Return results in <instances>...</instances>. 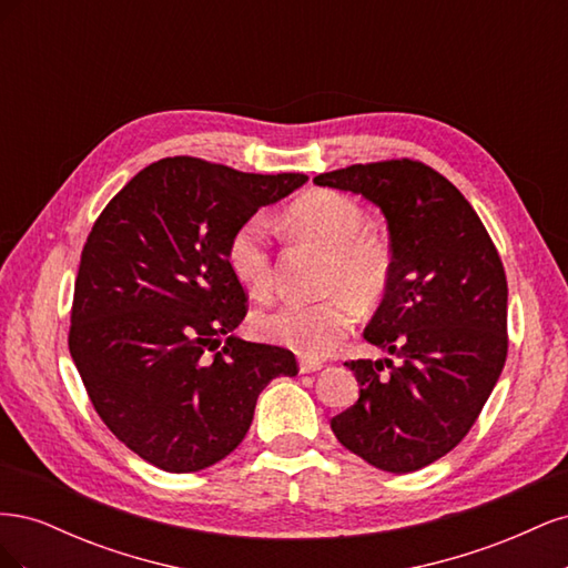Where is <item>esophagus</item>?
<instances>
[{
	"instance_id": "obj_1",
	"label": "esophagus",
	"mask_w": 568,
	"mask_h": 568,
	"mask_svg": "<svg viewBox=\"0 0 568 568\" xmlns=\"http://www.w3.org/2000/svg\"><path fill=\"white\" fill-rule=\"evenodd\" d=\"M324 365L320 363V359H311V357H301L298 359V369H301V374H311V372H317V369H322Z\"/></svg>"
}]
</instances>
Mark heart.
I'll return each instance as SVG.
<instances>
[{"mask_svg": "<svg viewBox=\"0 0 568 568\" xmlns=\"http://www.w3.org/2000/svg\"><path fill=\"white\" fill-rule=\"evenodd\" d=\"M284 227L326 251L320 288L313 303L286 301L253 317L255 334L296 351L303 357L329 355L353 329L359 311L382 305L395 274V255L382 234L367 227L363 205L334 189H313L288 205ZM232 277L248 294L263 296L272 286L270 239L261 217L232 230L225 244Z\"/></svg>", "mask_w": 568, "mask_h": 568, "instance_id": "b5f03b06", "label": "heart"}]
</instances>
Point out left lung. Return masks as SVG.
<instances>
[{
  "instance_id": "left-lung-1",
  "label": "left lung",
  "mask_w": 568,
  "mask_h": 568,
  "mask_svg": "<svg viewBox=\"0 0 568 568\" xmlns=\"http://www.w3.org/2000/svg\"><path fill=\"white\" fill-rule=\"evenodd\" d=\"M363 194L386 215L393 284L365 329L393 359H351L359 398L332 419L357 457L417 471L469 434L507 359V277L488 230L422 161L357 163L315 178Z\"/></svg>"
}]
</instances>
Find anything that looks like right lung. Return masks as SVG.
Listing matches in <instances>:
<instances>
[{"label":"right lung","mask_w":568,"mask_h":568,"mask_svg":"<svg viewBox=\"0 0 568 568\" xmlns=\"http://www.w3.org/2000/svg\"><path fill=\"white\" fill-rule=\"evenodd\" d=\"M305 180L161 159L92 225L68 348L101 422L153 467L192 474L227 457L261 390L298 374L291 351L230 336L248 294L227 270L225 244L239 222Z\"/></svg>","instance_id":"add662e5"}]
</instances>
